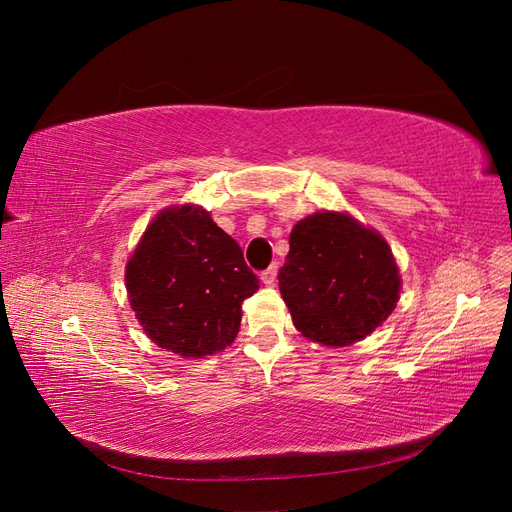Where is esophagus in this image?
<instances>
[{"instance_id":"34e87169","label":"esophagus","mask_w":512,"mask_h":512,"mask_svg":"<svg viewBox=\"0 0 512 512\" xmlns=\"http://www.w3.org/2000/svg\"><path fill=\"white\" fill-rule=\"evenodd\" d=\"M275 277H277V265H271L269 269H265L260 273V280L265 282L267 286H273L275 284Z\"/></svg>"}]
</instances>
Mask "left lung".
Segmentation results:
<instances>
[{
	"instance_id": "obj_1",
	"label": "left lung",
	"mask_w": 512,
	"mask_h": 512,
	"mask_svg": "<svg viewBox=\"0 0 512 512\" xmlns=\"http://www.w3.org/2000/svg\"><path fill=\"white\" fill-rule=\"evenodd\" d=\"M277 280L297 331L333 348L378 329L401 290L389 243L337 211H318L294 224Z\"/></svg>"
}]
</instances>
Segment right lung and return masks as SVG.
<instances>
[{
    "instance_id": "add662e5",
    "label": "right lung",
    "mask_w": 512,
    "mask_h": 512,
    "mask_svg": "<svg viewBox=\"0 0 512 512\" xmlns=\"http://www.w3.org/2000/svg\"><path fill=\"white\" fill-rule=\"evenodd\" d=\"M126 288L153 344L207 356L235 342L241 303L258 290L239 243L196 205L156 215L126 267Z\"/></svg>"
}]
</instances>
